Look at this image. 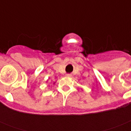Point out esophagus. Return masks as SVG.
I'll return each instance as SVG.
<instances>
[{
	"instance_id": "34e87169",
	"label": "esophagus",
	"mask_w": 131,
	"mask_h": 131,
	"mask_svg": "<svg viewBox=\"0 0 131 131\" xmlns=\"http://www.w3.org/2000/svg\"><path fill=\"white\" fill-rule=\"evenodd\" d=\"M66 75L67 77H71V76H72V74H71V73H67Z\"/></svg>"
}]
</instances>
